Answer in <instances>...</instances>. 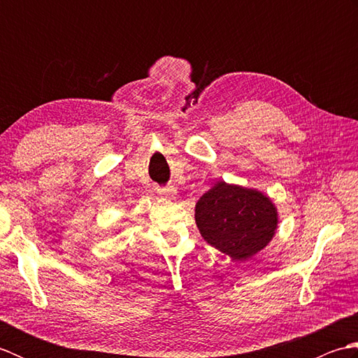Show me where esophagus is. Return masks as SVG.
Here are the masks:
<instances>
[{
	"mask_svg": "<svg viewBox=\"0 0 358 358\" xmlns=\"http://www.w3.org/2000/svg\"><path fill=\"white\" fill-rule=\"evenodd\" d=\"M157 192L159 195L166 196V199L173 200L175 199V189L172 186H167V187H157Z\"/></svg>",
	"mask_w": 358,
	"mask_h": 358,
	"instance_id": "obj_1",
	"label": "esophagus"
}]
</instances>
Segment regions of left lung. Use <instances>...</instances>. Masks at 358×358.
<instances>
[{"mask_svg":"<svg viewBox=\"0 0 358 358\" xmlns=\"http://www.w3.org/2000/svg\"><path fill=\"white\" fill-rule=\"evenodd\" d=\"M195 223L210 246L234 260H248L275 235L278 214L257 189L218 181L196 201Z\"/></svg>","mask_w":358,"mask_h":358,"instance_id":"8db88e82","label":"left lung"}]
</instances>
